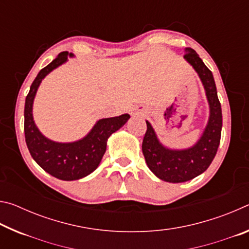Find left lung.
<instances>
[{
	"label": "left lung",
	"mask_w": 249,
	"mask_h": 249,
	"mask_svg": "<svg viewBox=\"0 0 249 249\" xmlns=\"http://www.w3.org/2000/svg\"><path fill=\"white\" fill-rule=\"evenodd\" d=\"M184 52L183 58L199 75L209 102L210 116L204 132L190 148L170 149L159 142L153 126L146 121L147 130L142 145L146 163L153 174L172 183L189 181L208 169L216 155L222 130V108L213 74L196 50L185 48Z\"/></svg>",
	"instance_id": "obj_1"
}]
</instances>
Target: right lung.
<instances>
[{"label": "right lung", "instance_id": "1", "mask_svg": "<svg viewBox=\"0 0 249 249\" xmlns=\"http://www.w3.org/2000/svg\"><path fill=\"white\" fill-rule=\"evenodd\" d=\"M68 56L73 57V54L68 52L59 53L56 59L39 71L33 81L25 100L24 132L27 148L33 159L54 178L72 181L84 178L99 167L107 150L108 137L119 130L130 116L123 114L99 120L89 134L77 142H58L45 137L34 122V99L43 79L53 69L65 64Z\"/></svg>", "mask_w": 249, "mask_h": 249}]
</instances>
